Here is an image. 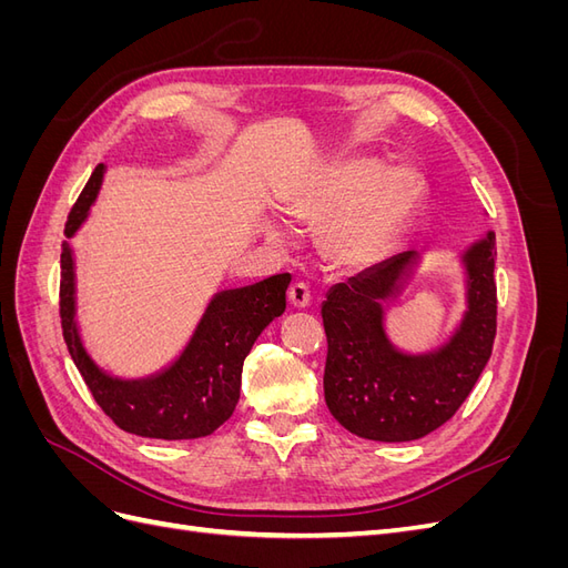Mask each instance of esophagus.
I'll list each match as a JSON object with an SVG mask.
<instances>
[{
	"mask_svg": "<svg viewBox=\"0 0 568 568\" xmlns=\"http://www.w3.org/2000/svg\"><path fill=\"white\" fill-rule=\"evenodd\" d=\"M288 303L296 307V311H303V307L311 305V288H307L303 282L291 284L288 288Z\"/></svg>",
	"mask_w": 568,
	"mask_h": 568,
	"instance_id": "obj_1",
	"label": "esophagus"
}]
</instances>
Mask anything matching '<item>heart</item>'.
I'll use <instances>...</instances> for the list:
<instances>
[{
  "label": "heart",
  "instance_id": "obj_1",
  "mask_svg": "<svg viewBox=\"0 0 568 568\" xmlns=\"http://www.w3.org/2000/svg\"><path fill=\"white\" fill-rule=\"evenodd\" d=\"M422 196L417 168L353 159L294 189L284 199V213L303 230H320V251L332 265L367 270L390 253ZM265 234L272 244L284 242L277 227H265Z\"/></svg>",
  "mask_w": 568,
  "mask_h": 568
}]
</instances>
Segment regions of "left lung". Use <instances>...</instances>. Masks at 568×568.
Segmentation results:
<instances>
[{
    "label": "left lung",
    "mask_w": 568,
    "mask_h": 568,
    "mask_svg": "<svg viewBox=\"0 0 568 568\" xmlns=\"http://www.w3.org/2000/svg\"><path fill=\"white\" fill-rule=\"evenodd\" d=\"M495 234L488 232L459 255L467 311L443 346L405 353L386 334L384 305L400 294L419 263L403 251L336 284L322 303L326 332L324 400L351 434L403 443L448 422L467 400L495 341Z\"/></svg>",
    "instance_id": "8db88e82"
}]
</instances>
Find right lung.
Returning a JSON list of instances; mask_svg holds the SVG:
<instances>
[{
    "label": "right lung",
    "instance_id": "add662e5",
    "mask_svg": "<svg viewBox=\"0 0 568 568\" xmlns=\"http://www.w3.org/2000/svg\"><path fill=\"white\" fill-rule=\"evenodd\" d=\"M99 163L84 184L65 222L71 239L90 217L104 182ZM291 274H274L242 288L217 291L205 305L184 351L156 374L120 379L101 369L88 353L78 329L75 255L68 242L61 248V326L68 353L92 390L97 405L128 434L161 440L211 436L225 424L239 403L244 359L265 326L286 311Z\"/></svg>",
    "mask_w": 568,
    "mask_h": 568
}]
</instances>
